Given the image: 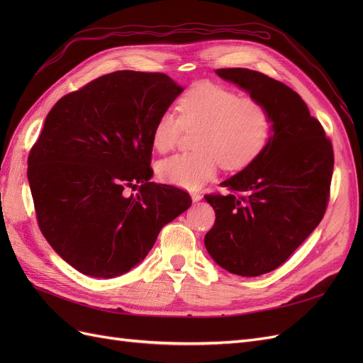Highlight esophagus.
Here are the masks:
<instances>
[{
  "instance_id": "esophagus-1",
  "label": "esophagus",
  "mask_w": 363,
  "mask_h": 363,
  "mask_svg": "<svg viewBox=\"0 0 363 363\" xmlns=\"http://www.w3.org/2000/svg\"><path fill=\"white\" fill-rule=\"evenodd\" d=\"M191 199L194 203H199L203 199V195L200 192H191Z\"/></svg>"
}]
</instances>
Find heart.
<instances>
[{"instance_id":"1","label":"heart","mask_w":363,"mask_h":363,"mask_svg":"<svg viewBox=\"0 0 363 363\" xmlns=\"http://www.w3.org/2000/svg\"><path fill=\"white\" fill-rule=\"evenodd\" d=\"M179 118L167 111L151 130V144L159 152L169 151L182 128H195L194 151L159 162V179L184 189H199L215 177L219 164L240 171L267 150L272 131L268 107L256 98L240 96L228 87L196 83L177 103Z\"/></svg>"}]
</instances>
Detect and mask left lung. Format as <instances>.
Here are the masks:
<instances>
[{
  "label": "left lung",
  "mask_w": 363,
  "mask_h": 363,
  "mask_svg": "<svg viewBox=\"0 0 363 363\" xmlns=\"http://www.w3.org/2000/svg\"><path fill=\"white\" fill-rule=\"evenodd\" d=\"M268 107L267 150L221 183L230 192L206 195L215 225L204 245L216 265L242 277L279 268L321 223L333 174V148L301 96L247 68L215 71Z\"/></svg>",
  "instance_id": "8db88e82"
}]
</instances>
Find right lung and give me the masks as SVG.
Wrapping results in <instances>:
<instances>
[{"label":"right lung","mask_w":363,"mask_h":363,"mask_svg":"<svg viewBox=\"0 0 363 363\" xmlns=\"http://www.w3.org/2000/svg\"><path fill=\"white\" fill-rule=\"evenodd\" d=\"M183 87L160 72L116 71L65 95L28 156L42 235L72 268L113 279L145 259L189 194L150 182L151 130ZM140 189L133 196L123 191Z\"/></svg>","instance_id":"add662e5"}]
</instances>
